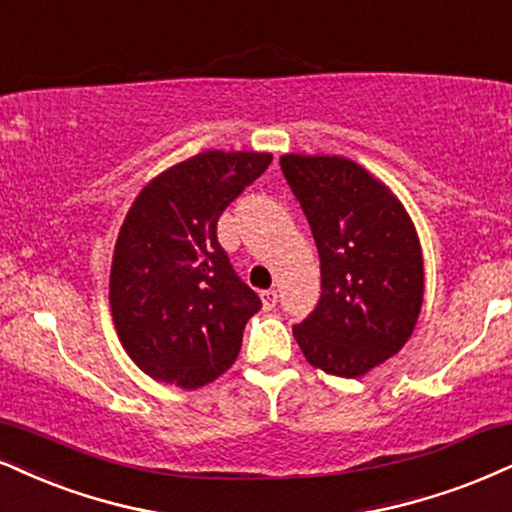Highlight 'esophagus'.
<instances>
[{"label":"esophagus","instance_id":"obj_1","mask_svg":"<svg viewBox=\"0 0 512 512\" xmlns=\"http://www.w3.org/2000/svg\"><path fill=\"white\" fill-rule=\"evenodd\" d=\"M261 304H263V308H266V311H270V308H275V304H277V292H275V289H263V292H261Z\"/></svg>","mask_w":512,"mask_h":512}]
</instances>
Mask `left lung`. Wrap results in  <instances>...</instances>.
Returning <instances> with one entry per match:
<instances>
[{"label": "left lung", "instance_id": "1", "mask_svg": "<svg viewBox=\"0 0 512 512\" xmlns=\"http://www.w3.org/2000/svg\"><path fill=\"white\" fill-rule=\"evenodd\" d=\"M320 254L323 296L294 327L306 361L361 377L403 349L420 318L418 230L391 189L344 156H280Z\"/></svg>", "mask_w": 512, "mask_h": 512}]
</instances>
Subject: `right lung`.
I'll return each mask as SVG.
<instances>
[{"mask_svg": "<svg viewBox=\"0 0 512 512\" xmlns=\"http://www.w3.org/2000/svg\"><path fill=\"white\" fill-rule=\"evenodd\" d=\"M273 161L208 149L142 187L113 246L109 301L123 349L159 382L199 389L235 363L261 308L218 244V218Z\"/></svg>", "mask_w": 512, "mask_h": 512, "instance_id": "1", "label": "right lung"}]
</instances>
